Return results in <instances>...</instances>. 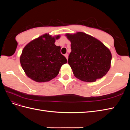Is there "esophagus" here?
<instances>
[{"label": "esophagus", "mask_w": 130, "mask_h": 130, "mask_svg": "<svg viewBox=\"0 0 130 130\" xmlns=\"http://www.w3.org/2000/svg\"><path fill=\"white\" fill-rule=\"evenodd\" d=\"M64 56L66 57V58L68 60V54H66L65 55H64Z\"/></svg>", "instance_id": "esophagus-1"}]
</instances>
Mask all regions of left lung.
<instances>
[{"label":"left lung","mask_w":130,"mask_h":130,"mask_svg":"<svg viewBox=\"0 0 130 130\" xmlns=\"http://www.w3.org/2000/svg\"><path fill=\"white\" fill-rule=\"evenodd\" d=\"M71 43L68 64L74 76L85 82H92L103 77L111 67L112 54L98 39L82 32L66 34Z\"/></svg>","instance_id":"obj_1"}]
</instances>
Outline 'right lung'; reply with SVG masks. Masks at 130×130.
Returning <instances> with one entry per match:
<instances>
[{
  "mask_svg": "<svg viewBox=\"0 0 130 130\" xmlns=\"http://www.w3.org/2000/svg\"><path fill=\"white\" fill-rule=\"evenodd\" d=\"M60 35L45 34L25 46L20 63L26 76L37 82H48L56 77L63 64L67 63L61 54V47L55 44Z\"/></svg>",
  "mask_w": 130,
  "mask_h": 130,
  "instance_id": "right-lung-1",
  "label": "right lung"
}]
</instances>
